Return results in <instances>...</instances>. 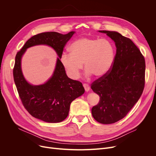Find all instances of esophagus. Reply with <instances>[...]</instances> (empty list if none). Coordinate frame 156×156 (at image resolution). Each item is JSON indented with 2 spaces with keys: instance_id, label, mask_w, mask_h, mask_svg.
<instances>
[{
  "instance_id": "obj_1",
  "label": "esophagus",
  "mask_w": 156,
  "mask_h": 156,
  "mask_svg": "<svg viewBox=\"0 0 156 156\" xmlns=\"http://www.w3.org/2000/svg\"><path fill=\"white\" fill-rule=\"evenodd\" d=\"M83 87H84V88H85L86 92H88V91H89V90H90V86H89L88 84L84 83V84H83Z\"/></svg>"
}]
</instances>
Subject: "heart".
Masks as SVG:
<instances>
[{
	"label": "heart",
	"mask_w": 156,
	"mask_h": 156,
	"mask_svg": "<svg viewBox=\"0 0 156 156\" xmlns=\"http://www.w3.org/2000/svg\"><path fill=\"white\" fill-rule=\"evenodd\" d=\"M69 53H63L61 62L68 75L76 79L83 68L87 76L100 78L107 74L115 61L116 48L111 40L90 37H80L70 45Z\"/></svg>",
	"instance_id": "heart-1"
}]
</instances>
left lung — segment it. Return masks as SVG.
Here are the masks:
<instances>
[{"label": "left lung", "mask_w": 156, "mask_h": 156, "mask_svg": "<svg viewBox=\"0 0 156 156\" xmlns=\"http://www.w3.org/2000/svg\"><path fill=\"white\" fill-rule=\"evenodd\" d=\"M109 36L116 47L115 61L105 75L91 84L100 97L94 106V118L102 124H111L125 118L137 102L145 86V61L139 48L118 32L99 31Z\"/></svg>", "instance_id": "obj_1"}]
</instances>
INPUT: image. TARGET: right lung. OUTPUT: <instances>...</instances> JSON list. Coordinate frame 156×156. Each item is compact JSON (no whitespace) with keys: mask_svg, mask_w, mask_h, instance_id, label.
Wrapping results in <instances>:
<instances>
[{"mask_svg":"<svg viewBox=\"0 0 156 156\" xmlns=\"http://www.w3.org/2000/svg\"><path fill=\"white\" fill-rule=\"evenodd\" d=\"M75 33L70 31L66 35L55 31L41 33L31 37L16 55L14 83L24 108L35 118L52 123L64 121L68 116L72 101L85 92L80 81L68 77L60 61L65 45ZM37 44L52 47L59 57L52 77L43 85L32 86L23 76L20 60L28 48Z\"/></svg>","mask_w":156,"mask_h":156,"instance_id":"add662e5","label":"right lung"}]
</instances>
